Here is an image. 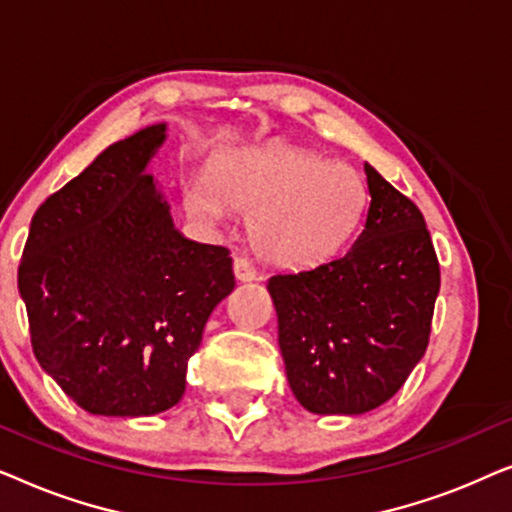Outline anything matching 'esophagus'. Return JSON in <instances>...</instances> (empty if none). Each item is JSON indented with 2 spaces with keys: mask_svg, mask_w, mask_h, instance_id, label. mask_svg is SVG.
Masks as SVG:
<instances>
[{
  "mask_svg": "<svg viewBox=\"0 0 512 512\" xmlns=\"http://www.w3.org/2000/svg\"><path fill=\"white\" fill-rule=\"evenodd\" d=\"M233 270H235V277L240 279V282H254L256 275H258L249 258H235Z\"/></svg>",
  "mask_w": 512,
  "mask_h": 512,
  "instance_id": "1",
  "label": "esophagus"
}]
</instances>
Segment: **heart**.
<instances>
[{"label":"heart","instance_id":"1","mask_svg":"<svg viewBox=\"0 0 512 512\" xmlns=\"http://www.w3.org/2000/svg\"><path fill=\"white\" fill-rule=\"evenodd\" d=\"M188 214L223 226L233 207L249 212L256 254L279 268H312L352 242L368 207L361 174L298 146L237 151L184 188Z\"/></svg>","mask_w":512,"mask_h":512}]
</instances>
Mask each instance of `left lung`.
Listing matches in <instances>:
<instances>
[{"mask_svg": "<svg viewBox=\"0 0 512 512\" xmlns=\"http://www.w3.org/2000/svg\"><path fill=\"white\" fill-rule=\"evenodd\" d=\"M366 226L345 256L268 279L293 396L314 415H363L426 352L440 265L415 202L366 163Z\"/></svg>", "mask_w": 512, "mask_h": 512, "instance_id": "obj_1", "label": "left lung"}]
</instances>
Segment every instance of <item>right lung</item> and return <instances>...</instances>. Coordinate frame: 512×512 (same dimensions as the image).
<instances>
[{"instance_id": "add662e5", "label": "right lung", "mask_w": 512, "mask_h": 512, "mask_svg": "<svg viewBox=\"0 0 512 512\" xmlns=\"http://www.w3.org/2000/svg\"><path fill=\"white\" fill-rule=\"evenodd\" d=\"M165 123L104 149L32 216L18 291L41 368L90 415L181 401L209 314L235 289L226 247L186 240L146 165Z\"/></svg>"}]
</instances>
